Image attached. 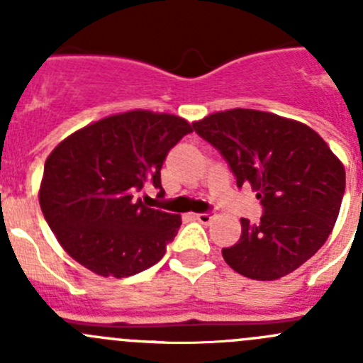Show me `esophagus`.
<instances>
[{
  "mask_svg": "<svg viewBox=\"0 0 363 363\" xmlns=\"http://www.w3.org/2000/svg\"><path fill=\"white\" fill-rule=\"evenodd\" d=\"M195 218H196V221L202 223V225H208V223H211L212 219H214V216H212L211 212H203V214H196Z\"/></svg>",
  "mask_w": 363,
  "mask_h": 363,
  "instance_id": "obj_1",
  "label": "esophagus"
}]
</instances>
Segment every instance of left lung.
<instances>
[{
    "label": "left lung",
    "instance_id": "left-lung-1",
    "mask_svg": "<svg viewBox=\"0 0 363 363\" xmlns=\"http://www.w3.org/2000/svg\"><path fill=\"white\" fill-rule=\"evenodd\" d=\"M228 161L237 188L251 186L263 207L242 218L237 244L223 247L235 272L274 281L306 263L330 235L346 188L344 164L307 124L270 112L232 108L193 123Z\"/></svg>",
    "mask_w": 363,
    "mask_h": 363
}]
</instances>
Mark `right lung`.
<instances>
[{"instance_id": "right-lung-1", "label": "right lung", "mask_w": 363, "mask_h": 363, "mask_svg": "<svg viewBox=\"0 0 363 363\" xmlns=\"http://www.w3.org/2000/svg\"><path fill=\"white\" fill-rule=\"evenodd\" d=\"M193 128L174 113L130 111L80 128L54 147L38 199L57 242L104 277H128L163 258L181 216L147 207L168 151Z\"/></svg>"}]
</instances>
